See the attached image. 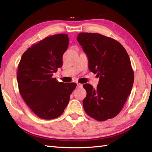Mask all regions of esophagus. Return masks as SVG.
<instances>
[{
	"label": "esophagus",
	"instance_id": "esophagus-1",
	"mask_svg": "<svg viewBox=\"0 0 152 152\" xmlns=\"http://www.w3.org/2000/svg\"><path fill=\"white\" fill-rule=\"evenodd\" d=\"M82 86V83H77V87H78V88H80V87Z\"/></svg>",
	"mask_w": 152,
	"mask_h": 152
}]
</instances>
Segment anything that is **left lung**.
I'll list each match as a JSON object with an SVG mask.
<instances>
[{"mask_svg":"<svg viewBox=\"0 0 152 152\" xmlns=\"http://www.w3.org/2000/svg\"><path fill=\"white\" fill-rule=\"evenodd\" d=\"M77 40L88 55L90 71L99 77L96 88L89 83L83 86L87 92L84 110L99 121L114 118L133 88L134 72L129 56L119 42L101 34L80 33Z\"/></svg>","mask_w":152,"mask_h":152,"instance_id":"left-lung-1","label":"left lung"}]
</instances>
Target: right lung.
<instances>
[{
  "label": "right lung",
  "mask_w": 152,
  "mask_h": 152,
  "mask_svg": "<svg viewBox=\"0 0 152 152\" xmlns=\"http://www.w3.org/2000/svg\"><path fill=\"white\" fill-rule=\"evenodd\" d=\"M66 34L48 37L25 51L18 64L19 91L25 102L38 117L57 118L63 114L76 88V83L59 82L53 74L63 65L69 46Z\"/></svg>",
  "instance_id": "add662e5"
}]
</instances>
